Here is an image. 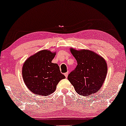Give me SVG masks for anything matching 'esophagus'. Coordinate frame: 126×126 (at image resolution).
I'll return each instance as SVG.
<instances>
[{"instance_id": "34e87169", "label": "esophagus", "mask_w": 126, "mask_h": 126, "mask_svg": "<svg viewBox=\"0 0 126 126\" xmlns=\"http://www.w3.org/2000/svg\"><path fill=\"white\" fill-rule=\"evenodd\" d=\"M64 76H65V77H66V78L67 77V76H68V72H67V73H64Z\"/></svg>"}]
</instances>
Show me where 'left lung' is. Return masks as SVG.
Returning <instances> with one entry per match:
<instances>
[{
	"mask_svg": "<svg viewBox=\"0 0 126 126\" xmlns=\"http://www.w3.org/2000/svg\"><path fill=\"white\" fill-rule=\"evenodd\" d=\"M70 52L78 65L68 75V80L80 95L89 96L96 93L103 85L107 73L105 59L89 50L70 48Z\"/></svg>",
	"mask_w": 126,
	"mask_h": 126,
	"instance_id": "1",
	"label": "left lung"
}]
</instances>
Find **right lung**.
Here are the masks:
<instances>
[{"instance_id": "obj_1", "label": "right lung", "mask_w": 126, "mask_h": 126, "mask_svg": "<svg viewBox=\"0 0 126 126\" xmlns=\"http://www.w3.org/2000/svg\"><path fill=\"white\" fill-rule=\"evenodd\" d=\"M56 53L43 50L27 59L22 66V77L26 86L37 95L47 96L54 92L56 86L65 76L60 67L53 63Z\"/></svg>"}]
</instances>
